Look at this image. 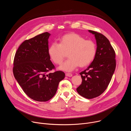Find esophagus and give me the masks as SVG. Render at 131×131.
I'll return each mask as SVG.
<instances>
[{
  "instance_id": "34e87169",
  "label": "esophagus",
  "mask_w": 131,
  "mask_h": 131,
  "mask_svg": "<svg viewBox=\"0 0 131 131\" xmlns=\"http://www.w3.org/2000/svg\"><path fill=\"white\" fill-rule=\"evenodd\" d=\"M65 75L66 76H67V77H71L72 76V74L70 73H66Z\"/></svg>"
}]
</instances>
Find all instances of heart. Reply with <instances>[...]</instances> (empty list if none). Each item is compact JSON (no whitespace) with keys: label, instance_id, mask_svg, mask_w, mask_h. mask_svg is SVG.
Wrapping results in <instances>:
<instances>
[{"label":"heart","instance_id":"b5f03b06","mask_svg":"<svg viewBox=\"0 0 131 131\" xmlns=\"http://www.w3.org/2000/svg\"><path fill=\"white\" fill-rule=\"evenodd\" d=\"M68 53L69 59L60 69L71 71L78 66L84 67L90 64L96 53V45L92 40H85L83 36L74 32L66 34L59 38V43L52 42L48 49V53L56 65H60Z\"/></svg>","mask_w":131,"mask_h":131}]
</instances>
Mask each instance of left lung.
<instances>
[{
	"mask_svg": "<svg viewBox=\"0 0 131 131\" xmlns=\"http://www.w3.org/2000/svg\"><path fill=\"white\" fill-rule=\"evenodd\" d=\"M96 40V53L90 66L80 74L82 79L77 88L79 94L88 99L101 95L108 86L116 69V53L109 40L103 34L89 30Z\"/></svg>",
	"mask_w": 131,
	"mask_h": 131,
	"instance_id": "8db88e82",
	"label": "left lung"
}]
</instances>
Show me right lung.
I'll use <instances>...</instances> for the list:
<instances>
[{
    "instance_id": "1",
    "label": "right lung",
    "mask_w": 131,
    "mask_h": 131,
    "mask_svg": "<svg viewBox=\"0 0 131 131\" xmlns=\"http://www.w3.org/2000/svg\"><path fill=\"white\" fill-rule=\"evenodd\" d=\"M50 36L45 32L25 40L14 58L13 72L15 79L25 94L36 101L51 99L65 76L62 71L49 72L55 69L48 53Z\"/></svg>"
}]
</instances>
